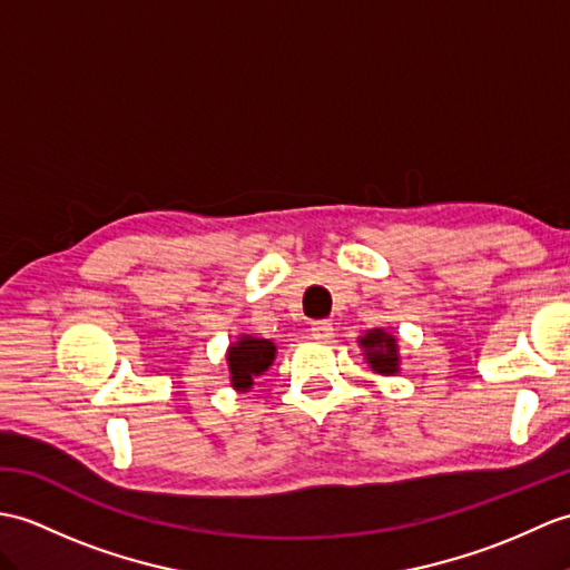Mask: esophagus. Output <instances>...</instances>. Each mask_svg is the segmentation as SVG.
Here are the masks:
<instances>
[{
  "label": "esophagus",
  "instance_id": "esophagus-1",
  "mask_svg": "<svg viewBox=\"0 0 570 570\" xmlns=\"http://www.w3.org/2000/svg\"><path fill=\"white\" fill-rule=\"evenodd\" d=\"M311 335L315 340H330V337H333V323H330V321L311 323Z\"/></svg>",
  "mask_w": 570,
  "mask_h": 570
}]
</instances>
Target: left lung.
I'll return each mask as SVG.
<instances>
[{
    "mask_svg": "<svg viewBox=\"0 0 570 570\" xmlns=\"http://www.w3.org/2000/svg\"><path fill=\"white\" fill-rule=\"evenodd\" d=\"M360 345L364 350L368 366H372V372L386 376L399 372V340L386 333V330H366V335L360 337Z\"/></svg>",
    "mask_w": 570,
    "mask_h": 570,
    "instance_id": "8db88e82",
    "label": "left lung"
}]
</instances>
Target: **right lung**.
<instances>
[{
	"label": "right lung",
	"mask_w": 570,
	"mask_h": 570,
	"mask_svg": "<svg viewBox=\"0 0 570 570\" xmlns=\"http://www.w3.org/2000/svg\"><path fill=\"white\" fill-rule=\"evenodd\" d=\"M276 347L272 340H259L253 335H240V340L228 347L230 383L235 391L253 389L255 376L264 374L272 366Z\"/></svg>",
	"instance_id": "add662e5"
}]
</instances>
